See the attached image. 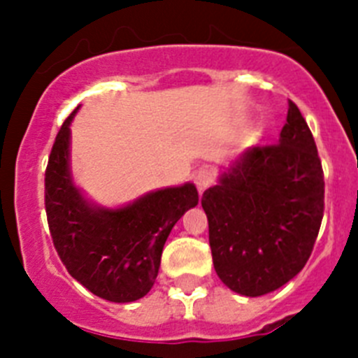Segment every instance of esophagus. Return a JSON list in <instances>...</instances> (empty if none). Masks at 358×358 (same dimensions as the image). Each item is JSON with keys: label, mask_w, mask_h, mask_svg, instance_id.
I'll use <instances>...</instances> for the list:
<instances>
[{"label": "esophagus", "mask_w": 358, "mask_h": 358, "mask_svg": "<svg viewBox=\"0 0 358 358\" xmlns=\"http://www.w3.org/2000/svg\"><path fill=\"white\" fill-rule=\"evenodd\" d=\"M211 182H213V172H211V170L204 169L195 176V186H197L199 194H202V192L211 185Z\"/></svg>", "instance_id": "34e87169"}]
</instances>
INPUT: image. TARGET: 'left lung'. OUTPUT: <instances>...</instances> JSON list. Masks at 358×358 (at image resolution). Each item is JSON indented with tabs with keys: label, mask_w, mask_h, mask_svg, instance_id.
I'll list each match as a JSON object with an SVG mask.
<instances>
[{
	"label": "left lung",
	"mask_w": 358,
	"mask_h": 358,
	"mask_svg": "<svg viewBox=\"0 0 358 358\" xmlns=\"http://www.w3.org/2000/svg\"><path fill=\"white\" fill-rule=\"evenodd\" d=\"M218 278L258 297L308 262L324 211V177L314 136L294 102L278 145L252 147L202 194Z\"/></svg>",
	"instance_id": "obj_1"
}]
</instances>
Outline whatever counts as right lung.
I'll use <instances>...</instances> for the list:
<instances>
[{"mask_svg":"<svg viewBox=\"0 0 358 358\" xmlns=\"http://www.w3.org/2000/svg\"><path fill=\"white\" fill-rule=\"evenodd\" d=\"M75 109L62 123L44 173V204L53 245L75 280L94 296L131 303L156 281L164 242L199 202L194 182L148 192L122 208L98 206L75 185L69 164Z\"/></svg>","mask_w":358,"mask_h":358,"instance_id":"1","label":"right lung"}]
</instances>
